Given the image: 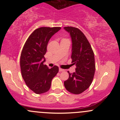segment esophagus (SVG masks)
Listing matches in <instances>:
<instances>
[{"label":"esophagus","instance_id":"34e87169","mask_svg":"<svg viewBox=\"0 0 120 120\" xmlns=\"http://www.w3.org/2000/svg\"><path fill=\"white\" fill-rule=\"evenodd\" d=\"M65 71L64 69H61V68H59V71Z\"/></svg>","mask_w":120,"mask_h":120}]
</instances>
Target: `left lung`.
<instances>
[{"label": "left lung", "instance_id": "1", "mask_svg": "<svg viewBox=\"0 0 120 120\" xmlns=\"http://www.w3.org/2000/svg\"><path fill=\"white\" fill-rule=\"evenodd\" d=\"M64 29L71 35V63L76 66L75 72L68 71L69 76L64 81V86L70 93L79 94L87 90L93 82L95 71L94 53L86 36L79 29L71 26Z\"/></svg>", "mask_w": 120, "mask_h": 120}]
</instances>
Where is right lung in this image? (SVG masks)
I'll return each instance as SVG.
<instances>
[{
    "instance_id": "obj_1",
    "label": "right lung",
    "mask_w": 120,
    "mask_h": 120,
    "mask_svg": "<svg viewBox=\"0 0 120 120\" xmlns=\"http://www.w3.org/2000/svg\"><path fill=\"white\" fill-rule=\"evenodd\" d=\"M61 29L60 27H41L32 33L25 43L20 56L23 79L29 88L37 94L49 90L53 78L59 71L57 66L51 69L44 64V55L49 40Z\"/></svg>"
}]
</instances>
